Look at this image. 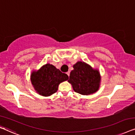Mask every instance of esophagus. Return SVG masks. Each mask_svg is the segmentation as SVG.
I'll return each mask as SVG.
<instances>
[{"instance_id": "obj_1", "label": "esophagus", "mask_w": 135, "mask_h": 135, "mask_svg": "<svg viewBox=\"0 0 135 135\" xmlns=\"http://www.w3.org/2000/svg\"><path fill=\"white\" fill-rule=\"evenodd\" d=\"M70 72L69 71L67 72V75L68 76H70Z\"/></svg>"}]
</instances>
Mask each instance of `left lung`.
Here are the masks:
<instances>
[{
  "label": "left lung",
  "instance_id": "left-lung-1",
  "mask_svg": "<svg viewBox=\"0 0 135 135\" xmlns=\"http://www.w3.org/2000/svg\"><path fill=\"white\" fill-rule=\"evenodd\" d=\"M68 82L75 92L82 95H90L98 90L100 76L97 70H93L84 62H78L73 65Z\"/></svg>",
  "mask_w": 135,
  "mask_h": 135
}]
</instances>
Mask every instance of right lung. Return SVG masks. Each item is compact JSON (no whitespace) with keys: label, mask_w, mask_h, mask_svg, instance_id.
<instances>
[{"label":"right lung","mask_w":135,"mask_h":135,"mask_svg":"<svg viewBox=\"0 0 135 135\" xmlns=\"http://www.w3.org/2000/svg\"><path fill=\"white\" fill-rule=\"evenodd\" d=\"M68 79L67 74L62 73L49 64L43 65L38 71L33 72L31 81L34 88L40 95L50 96L58 90L60 83Z\"/></svg>","instance_id":"add662e5"}]
</instances>
